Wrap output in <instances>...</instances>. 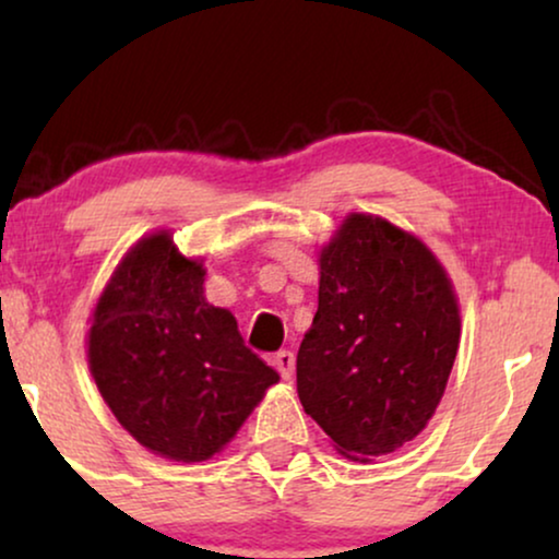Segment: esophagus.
I'll list each match as a JSON object with an SVG mask.
<instances>
[{"label": "esophagus", "instance_id": "esophagus-1", "mask_svg": "<svg viewBox=\"0 0 559 559\" xmlns=\"http://www.w3.org/2000/svg\"><path fill=\"white\" fill-rule=\"evenodd\" d=\"M274 369L280 371L282 379H293V371H295L293 350H280V354H274Z\"/></svg>", "mask_w": 559, "mask_h": 559}]
</instances>
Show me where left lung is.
<instances>
[{"instance_id": "obj_1", "label": "left lung", "mask_w": 559, "mask_h": 559, "mask_svg": "<svg viewBox=\"0 0 559 559\" xmlns=\"http://www.w3.org/2000/svg\"><path fill=\"white\" fill-rule=\"evenodd\" d=\"M457 343V300L432 251L384 218L350 213L320 251L297 394L335 450L366 463L425 430Z\"/></svg>"}]
</instances>
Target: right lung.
<instances>
[{
	"label": "right lung",
	"mask_w": 559,
	"mask_h": 559,
	"mask_svg": "<svg viewBox=\"0 0 559 559\" xmlns=\"http://www.w3.org/2000/svg\"><path fill=\"white\" fill-rule=\"evenodd\" d=\"M203 280L170 234H152L117 266L88 331L91 373L114 417L180 463L218 453L280 381L231 312L205 302Z\"/></svg>",
	"instance_id": "1"
}]
</instances>
